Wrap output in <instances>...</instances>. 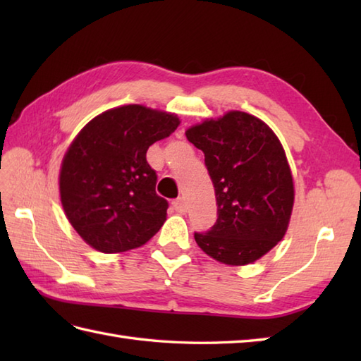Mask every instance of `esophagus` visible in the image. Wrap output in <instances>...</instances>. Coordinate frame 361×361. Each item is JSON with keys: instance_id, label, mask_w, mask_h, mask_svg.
Masks as SVG:
<instances>
[{"instance_id": "obj_1", "label": "esophagus", "mask_w": 361, "mask_h": 361, "mask_svg": "<svg viewBox=\"0 0 361 361\" xmlns=\"http://www.w3.org/2000/svg\"><path fill=\"white\" fill-rule=\"evenodd\" d=\"M172 206L178 214H186L188 212V206H186L185 198H176V200L172 203Z\"/></svg>"}]
</instances>
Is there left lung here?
I'll return each instance as SVG.
<instances>
[{
    "label": "left lung",
    "instance_id": "8db88e82",
    "mask_svg": "<svg viewBox=\"0 0 361 361\" xmlns=\"http://www.w3.org/2000/svg\"><path fill=\"white\" fill-rule=\"evenodd\" d=\"M204 153L217 221L195 242L226 265H247L278 245L288 228L295 188L286 152L264 121L243 111L208 119L186 132Z\"/></svg>",
    "mask_w": 361,
    "mask_h": 361
}]
</instances>
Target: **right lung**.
<instances>
[{"label": "right lung", "mask_w": 361, "mask_h": 361, "mask_svg": "<svg viewBox=\"0 0 361 361\" xmlns=\"http://www.w3.org/2000/svg\"><path fill=\"white\" fill-rule=\"evenodd\" d=\"M180 126L142 105L106 110L80 130L60 169V200L73 228L101 252L141 247L163 226L169 203L145 153Z\"/></svg>", "instance_id": "add662e5"}]
</instances>
